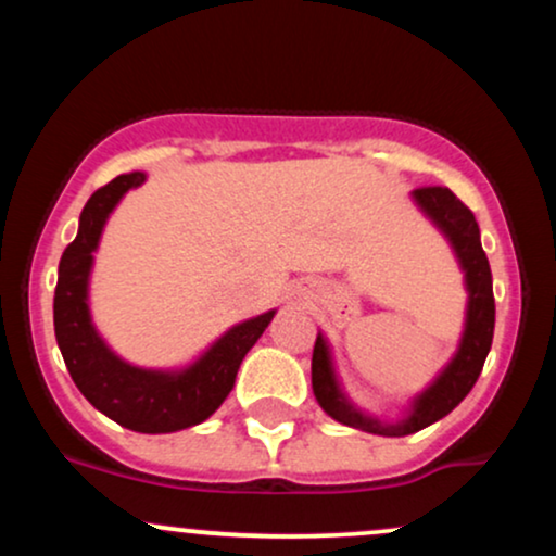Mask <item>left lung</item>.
<instances>
[{"label": "left lung", "mask_w": 556, "mask_h": 556, "mask_svg": "<svg viewBox=\"0 0 556 556\" xmlns=\"http://www.w3.org/2000/svg\"><path fill=\"white\" fill-rule=\"evenodd\" d=\"M410 198L420 208V214L450 242L465 279L468 305H465V324L455 355L442 371L433 376L429 387L420 389L416 397H410L405 413L397 420L368 416L366 410L353 405V400L344 394L340 384L331 348L321 331L316 334L314 361H311V384H314V394L324 413L350 426V429L379 433V437H407V433H416L450 416L468 397V392L481 376L483 361H486L491 350V337H494L491 269L486 253L481 248V232H478L473 212L450 188H418L413 190Z\"/></svg>", "instance_id": "left-lung-1"}]
</instances>
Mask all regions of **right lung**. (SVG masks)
Returning a JSON list of instances; mask_svg holds the SVG:
<instances>
[{
	"label": "right lung",
	"instance_id": "1",
	"mask_svg": "<svg viewBox=\"0 0 556 556\" xmlns=\"http://www.w3.org/2000/svg\"><path fill=\"white\" fill-rule=\"evenodd\" d=\"M146 182V172L114 177L88 198L75 240L60 258L54 290V334L75 387L99 413L138 433H172L214 416L232 392L248 350L258 342L277 311L229 327L182 368L132 366L93 327L88 287L101 232L127 190Z\"/></svg>",
	"mask_w": 556,
	"mask_h": 556
}]
</instances>
